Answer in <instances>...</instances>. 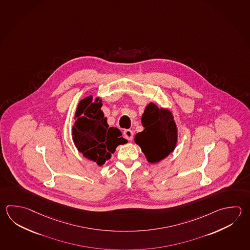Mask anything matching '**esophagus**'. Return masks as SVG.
Returning <instances> with one entry per match:
<instances>
[{
	"mask_svg": "<svg viewBox=\"0 0 250 250\" xmlns=\"http://www.w3.org/2000/svg\"><path fill=\"white\" fill-rule=\"evenodd\" d=\"M124 136L125 138L128 140V141H132V137H133V132H132V130H125L124 131Z\"/></svg>",
	"mask_w": 250,
	"mask_h": 250,
	"instance_id": "obj_1",
	"label": "esophagus"
}]
</instances>
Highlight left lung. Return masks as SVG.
I'll return each mask as SVG.
<instances>
[{"mask_svg":"<svg viewBox=\"0 0 250 250\" xmlns=\"http://www.w3.org/2000/svg\"><path fill=\"white\" fill-rule=\"evenodd\" d=\"M144 130L138 132L134 142L141 146L146 160L156 164L171 154L178 143V127L168 108L149 103L142 114Z\"/></svg>","mask_w":250,"mask_h":250,"instance_id":"obj_1","label":"left lung"}]
</instances>
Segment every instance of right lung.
Segmentation results:
<instances>
[{
	"mask_svg": "<svg viewBox=\"0 0 250 250\" xmlns=\"http://www.w3.org/2000/svg\"><path fill=\"white\" fill-rule=\"evenodd\" d=\"M102 102L99 97L93 101L92 95L80 100L71 129L72 140L79 152L98 166L110 159L117 146L127 143L119 129L108 126L107 118L101 109Z\"/></svg>",
	"mask_w": 250,
	"mask_h": 250,
	"instance_id": "1",
	"label": "right lung"
}]
</instances>
